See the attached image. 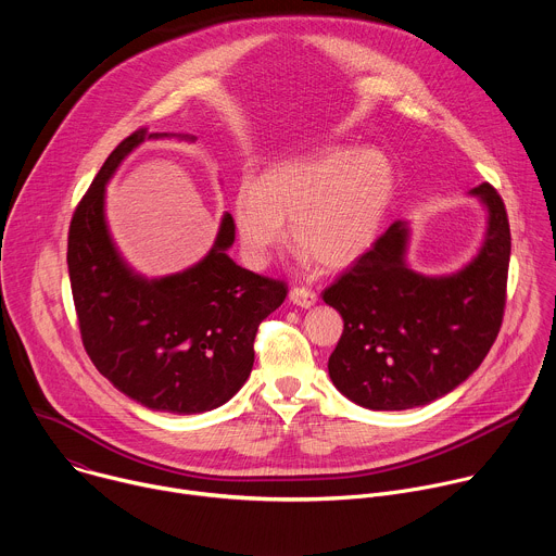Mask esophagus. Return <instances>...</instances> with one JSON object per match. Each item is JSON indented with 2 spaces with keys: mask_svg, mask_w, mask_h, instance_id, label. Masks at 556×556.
<instances>
[{
  "mask_svg": "<svg viewBox=\"0 0 556 556\" xmlns=\"http://www.w3.org/2000/svg\"><path fill=\"white\" fill-rule=\"evenodd\" d=\"M290 301L299 307H312L316 303V292L309 290V288H303V286H296L290 290Z\"/></svg>",
  "mask_w": 556,
  "mask_h": 556,
  "instance_id": "esophagus-1",
  "label": "esophagus"
}]
</instances>
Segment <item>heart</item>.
<instances>
[{
	"label": "heart",
	"instance_id": "b5f03b06",
	"mask_svg": "<svg viewBox=\"0 0 556 556\" xmlns=\"http://www.w3.org/2000/svg\"><path fill=\"white\" fill-rule=\"evenodd\" d=\"M395 191L393 167L378 149L326 147L268 167L242 182L232 222L249 266L264 268L290 237L301 257L341 270L376 242Z\"/></svg>",
	"mask_w": 556,
	"mask_h": 556
}]
</instances>
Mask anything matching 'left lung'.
<instances>
[{
    "label": "left lung",
    "instance_id": "8db88e82",
    "mask_svg": "<svg viewBox=\"0 0 556 556\" xmlns=\"http://www.w3.org/2000/svg\"><path fill=\"white\" fill-rule=\"evenodd\" d=\"M486 206L482 249L462 270L420 275L407 264L409 228L393 222L350 266L324 301L343 316L328 361L334 387L374 412L429 405L478 369L493 348L506 307L510 226L489 185L470 191Z\"/></svg>",
    "mask_w": 556,
    "mask_h": 556
}]
</instances>
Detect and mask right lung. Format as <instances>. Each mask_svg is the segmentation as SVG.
I'll return each instance as SVG.
<instances>
[{
  "label": "right lung",
  "instance_id": "obj_1",
  "mask_svg": "<svg viewBox=\"0 0 556 556\" xmlns=\"http://www.w3.org/2000/svg\"><path fill=\"white\" fill-rule=\"evenodd\" d=\"M149 134L127 136L103 163L67 235V270L88 356L131 401L178 416L211 412L242 389L255 334L288 286L228 257L235 222L222 217L215 244L195 266L147 279L116 251L105 222V185ZM195 140L193 136H180Z\"/></svg>",
  "mask_w": 556,
  "mask_h": 556
}]
</instances>
